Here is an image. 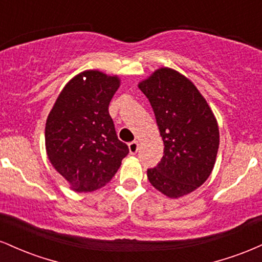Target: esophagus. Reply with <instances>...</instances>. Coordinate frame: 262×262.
<instances>
[{
	"instance_id": "1",
	"label": "esophagus",
	"mask_w": 262,
	"mask_h": 262,
	"mask_svg": "<svg viewBox=\"0 0 262 262\" xmlns=\"http://www.w3.org/2000/svg\"><path fill=\"white\" fill-rule=\"evenodd\" d=\"M129 146V151H130V154H135V152L138 151V149H139V144H138V141H132V143L128 144Z\"/></svg>"
}]
</instances>
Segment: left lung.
I'll list each match as a JSON object with an SVG mask.
<instances>
[{"label": "left lung", "mask_w": 262, "mask_h": 262, "mask_svg": "<svg viewBox=\"0 0 262 262\" xmlns=\"http://www.w3.org/2000/svg\"><path fill=\"white\" fill-rule=\"evenodd\" d=\"M139 89L151 104L165 146L160 162L148 169L149 181L170 198L191 193L214 167L217 119L196 86L172 69H159Z\"/></svg>", "instance_id": "8db88e82"}]
</instances>
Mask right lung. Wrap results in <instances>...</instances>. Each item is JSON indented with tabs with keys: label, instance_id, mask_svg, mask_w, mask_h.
Returning a JSON list of instances; mask_svg holds the SVG:
<instances>
[{
	"label": "right lung",
	"instance_id": "1",
	"mask_svg": "<svg viewBox=\"0 0 262 262\" xmlns=\"http://www.w3.org/2000/svg\"><path fill=\"white\" fill-rule=\"evenodd\" d=\"M119 87L117 76L83 71L68 82L45 124L50 162L76 192H92L112 180L128 155L108 106Z\"/></svg>",
	"mask_w": 262,
	"mask_h": 262
}]
</instances>
